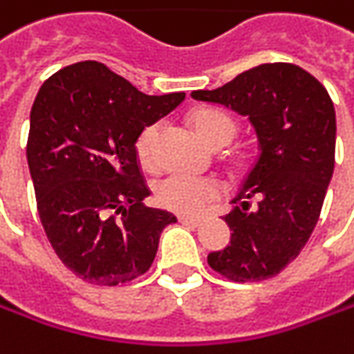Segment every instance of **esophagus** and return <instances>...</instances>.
<instances>
[{
    "label": "esophagus",
    "instance_id": "34e87169",
    "mask_svg": "<svg viewBox=\"0 0 354 354\" xmlns=\"http://www.w3.org/2000/svg\"><path fill=\"white\" fill-rule=\"evenodd\" d=\"M179 221L185 223V225H193V227H197V225H201L203 219L201 217H191V215H179Z\"/></svg>",
    "mask_w": 354,
    "mask_h": 354
}]
</instances>
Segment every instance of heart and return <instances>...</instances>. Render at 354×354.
Here are the masks:
<instances>
[{
    "instance_id": "obj_1",
    "label": "heart",
    "mask_w": 354,
    "mask_h": 354,
    "mask_svg": "<svg viewBox=\"0 0 354 354\" xmlns=\"http://www.w3.org/2000/svg\"><path fill=\"white\" fill-rule=\"evenodd\" d=\"M191 125L199 137L207 141L213 147H221L229 143L235 133H237V119L217 107H203L197 109L191 115ZM159 127L151 123L143 127L137 141H135V151L137 159L143 169L157 167V155H155V141H157ZM221 195V185L215 179L209 177H193L185 173H173L161 179L155 187V199L161 207L177 213H199L205 205L215 201Z\"/></svg>"
}]
</instances>
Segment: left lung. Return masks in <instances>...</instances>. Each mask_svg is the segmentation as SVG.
<instances>
[{"label":"left lung","mask_w":354,"mask_h":354,"mask_svg":"<svg viewBox=\"0 0 354 354\" xmlns=\"http://www.w3.org/2000/svg\"><path fill=\"white\" fill-rule=\"evenodd\" d=\"M193 99L249 115L261 155L223 221L231 245L207 263L229 281L281 273L307 245L335 169L337 119L327 89L292 63H263Z\"/></svg>","instance_id":"8db88e82"}]
</instances>
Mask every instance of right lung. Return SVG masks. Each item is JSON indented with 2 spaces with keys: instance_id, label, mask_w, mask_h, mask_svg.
Here are the masks:
<instances>
[{
  "instance_id": "add662e5",
  "label": "right lung",
  "mask_w": 354,
  "mask_h": 354,
  "mask_svg": "<svg viewBox=\"0 0 354 354\" xmlns=\"http://www.w3.org/2000/svg\"><path fill=\"white\" fill-rule=\"evenodd\" d=\"M185 93L145 95L99 62L67 65L33 101L27 163L53 251L80 279L115 287L147 273L173 213L145 207L135 141Z\"/></svg>"
}]
</instances>
